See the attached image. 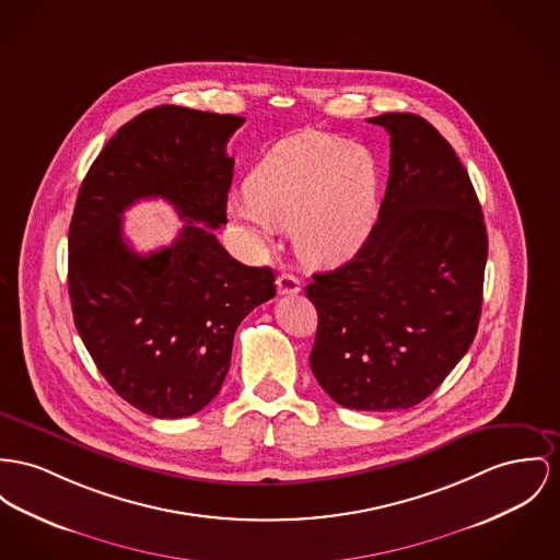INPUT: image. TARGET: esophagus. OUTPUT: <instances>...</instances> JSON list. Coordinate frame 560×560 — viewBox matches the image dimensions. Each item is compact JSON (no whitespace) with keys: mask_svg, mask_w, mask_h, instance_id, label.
I'll return each mask as SVG.
<instances>
[{"mask_svg":"<svg viewBox=\"0 0 560 560\" xmlns=\"http://www.w3.org/2000/svg\"><path fill=\"white\" fill-rule=\"evenodd\" d=\"M276 284H278V293L280 295H298L299 291H301V282H299V278H295L293 273H280Z\"/></svg>","mask_w":560,"mask_h":560,"instance_id":"34e87169","label":"esophagus"}]
</instances>
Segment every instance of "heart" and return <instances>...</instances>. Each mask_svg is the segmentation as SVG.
I'll use <instances>...</instances> for the list:
<instances>
[{"label":"heart","mask_w":560,"mask_h":560,"mask_svg":"<svg viewBox=\"0 0 560 560\" xmlns=\"http://www.w3.org/2000/svg\"><path fill=\"white\" fill-rule=\"evenodd\" d=\"M246 187L231 201L233 217L261 242L278 226L293 229L299 255L318 265L357 255L377 217L380 174L372 152L327 133L278 142Z\"/></svg>","instance_id":"b5f03b06"}]
</instances>
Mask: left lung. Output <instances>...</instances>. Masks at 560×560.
Instances as JSON below:
<instances>
[{"label":"left lung","mask_w":560,"mask_h":560,"mask_svg":"<svg viewBox=\"0 0 560 560\" xmlns=\"http://www.w3.org/2000/svg\"><path fill=\"white\" fill-rule=\"evenodd\" d=\"M370 122L390 136L388 185L361 250L305 287L318 312L310 365L343 408L406 410L476 337L488 235L469 174L431 122L410 113Z\"/></svg>","instance_id":"8db88e82"}]
</instances>
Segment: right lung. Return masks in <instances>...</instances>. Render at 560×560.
I'll list each match as a JSON object with an SVG mask.
<instances>
[{
    "instance_id": "obj_1",
    "label": "right lung",
    "mask_w": 560,
    "mask_h": 560,
    "mask_svg": "<svg viewBox=\"0 0 560 560\" xmlns=\"http://www.w3.org/2000/svg\"><path fill=\"white\" fill-rule=\"evenodd\" d=\"M242 122L180 106L138 114L78 190L68 259L75 329L114 390L154 418H185L219 395L235 329L276 295L269 267L235 261L212 233L226 223L224 147ZM149 196L167 198L188 223L170 247L138 256L121 212Z\"/></svg>"
}]
</instances>
